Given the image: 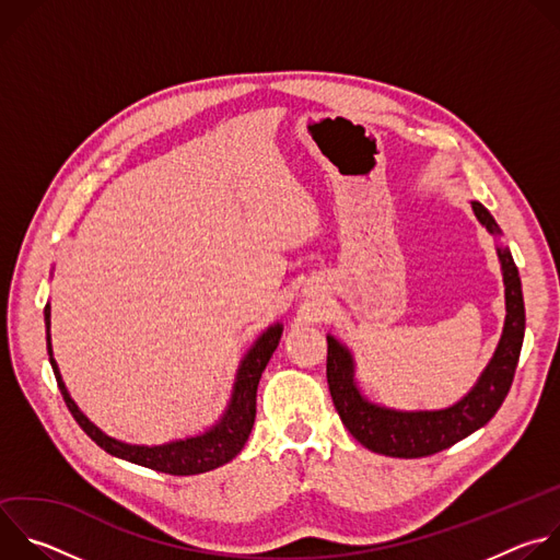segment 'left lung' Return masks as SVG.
<instances>
[{
    "label": "left lung",
    "mask_w": 560,
    "mask_h": 560,
    "mask_svg": "<svg viewBox=\"0 0 560 560\" xmlns=\"http://www.w3.org/2000/svg\"><path fill=\"white\" fill-rule=\"evenodd\" d=\"M471 208L478 221L492 234L501 232L483 203L471 201ZM499 259L508 305L501 343L474 389L447 410L396 412L370 404L354 385V363L350 352L335 337H328L326 374L332 401L343 425L361 445L398 458L430 456L483 428L499 412L512 387L525 335V305L516 264L508 248H499Z\"/></svg>",
    "instance_id": "1"
}]
</instances>
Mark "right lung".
Masks as SVG:
<instances>
[{
	"mask_svg": "<svg viewBox=\"0 0 560 560\" xmlns=\"http://www.w3.org/2000/svg\"><path fill=\"white\" fill-rule=\"evenodd\" d=\"M44 322H46V346H48L50 365H52L57 385L61 389L63 401H66L72 419L79 423V428H82L108 454L126 458V460L137 463V465H143V467H150V469H156V471L173 474V476H190V474L210 471V469L232 460L238 452H242V447L246 445V441L250 436V430L255 425L257 385H259L261 372L266 370L272 352L279 346L281 332H283V326L277 324V326L268 328V332H264L257 339V343L250 348V352L242 361V368H238V372H236L230 406H228L223 419L214 428H210L201 436H192V439H186V441H173V443H166V445L145 447V445H128V443H121L117 439L106 436L100 428H95L82 412H79V408L74 406L70 394L66 392L59 368L52 359L50 305L44 307Z\"/></svg>",
	"mask_w": 560,
	"mask_h": 560,
	"instance_id": "right-lung-1",
	"label": "right lung"
}]
</instances>
